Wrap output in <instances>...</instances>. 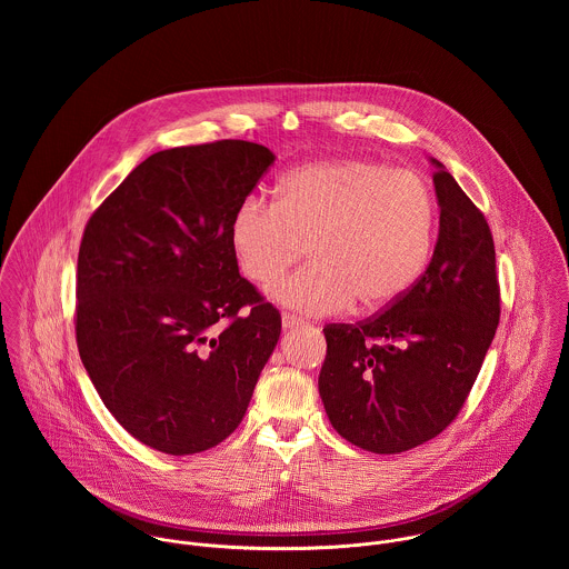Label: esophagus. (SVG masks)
<instances>
[{
	"instance_id": "34e87169",
	"label": "esophagus",
	"mask_w": 569,
	"mask_h": 569,
	"mask_svg": "<svg viewBox=\"0 0 569 569\" xmlns=\"http://www.w3.org/2000/svg\"><path fill=\"white\" fill-rule=\"evenodd\" d=\"M298 326H302V320H300V318L289 316V313H284V316H282V328H284V330H291V328H298Z\"/></svg>"
}]
</instances>
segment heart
Wrapping results in <instances>:
<instances>
[{
	"mask_svg": "<svg viewBox=\"0 0 569 569\" xmlns=\"http://www.w3.org/2000/svg\"><path fill=\"white\" fill-rule=\"evenodd\" d=\"M436 234V199L409 170L372 160H320L289 170L276 203L247 197L230 243L253 284L278 280L307 247L311 264L273 284L269 298L300 316H332L355 298L395 302L422 273Z\"/></svg>",
	"mask_w": 569,
	"mask_h": 569,
	"instance_id": "obj_1",
	"label": "heart"
}]
</instances>
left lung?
Returning a JSON list of instances; mask_svg holds the SVG:
<instances>
[{
	"label": "left lung",
	"mask_w": 569,
	"mask_h": 569,
	"mask_svg": "<svg viewBox=\"0 0 569 569\" xmlns=\"http://www.w3.org/2000/svg\"><path fill=\"white\" fill-rule=\"evenodd\" d=\"M429 163L440 208L429 267L383 313L325 328L318 386L328 420L372 453L413 449L458 416L499 325L487 219L445 163Z\"/></svg>",
	"instance_id": "8db88e82"
}]
</instances>
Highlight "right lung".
<instances>
[{
	"mask_svg": "<svg viewBox=\"0 0 569 569\" xmlns=\"http://www.w3.org/2000/svg\"><path fill=\"white\" fill-rule=\"evenodd\" d=\"M276 156L244 140L153 153L91 214L77 280L82 366L140 442L190 456L243 420L280 313L239 273L230 221Z\"/></svg>",
	"mask_w": 569,
	"mask_h": 569,
	"instance_id": "add662e5",
	"label": "right lung"
}]
</instances>
